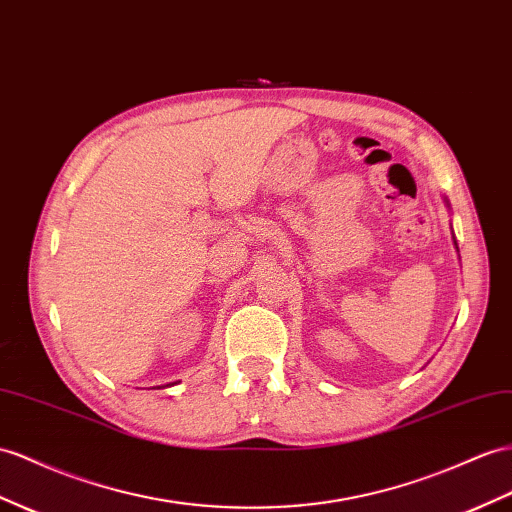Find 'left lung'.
<instances>
[{
  "mask_svg": "<svg viewBox=\"0 0 512 512\" xmlns=\"http://www.w3.org/2000/svg\"><path fill=\"white\" fill-rule=\"evenodd\" d=\"M454 244H456V240H454ZM456 248H458V246H456Z\"/></svg>",
  "mask_w": 512,
  "mask_h": 512,
  "instance_id": "obj_1",
  "label": "left lung"
}]
</instances>
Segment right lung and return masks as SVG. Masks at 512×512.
<instances>
[{"label": "right lung", "instance_id": "right-lung-1", "mask_svg": "<svg viewBox=\"0 0 512 512\" xmlns=\"http://www.w3.org/2000/svg\"><path fill=\"white\" fill-rule=\"evenodd\" d=\"M166 387H168V385H166Z\"/></svg>", "mask_w": 512, "mask_h": 512}]
</instances>
